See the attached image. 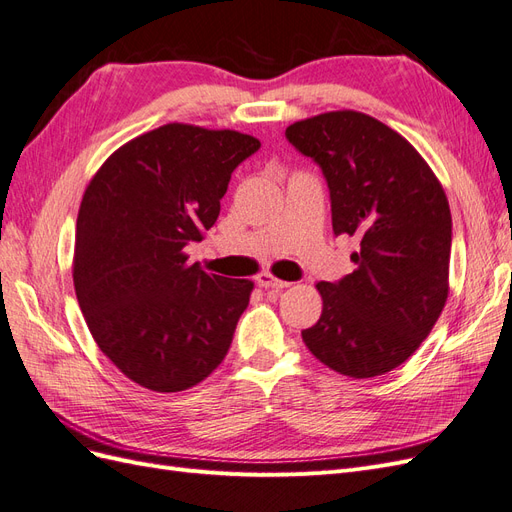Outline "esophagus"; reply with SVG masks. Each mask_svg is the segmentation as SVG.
I'll return each instance as SVG.
<instances>
[{
    "label": "esophagus",
    "mask_w": 512,
    "mask_h": 512,
    "mask_svg": "<svg viewBox=\"0 0 512 512\" xmlns=\"http://www.w3.org/2000/svg\"><path fill=\"white\" fill-rule=\"evenodd\" d=\"M256 284H258L260 288H265V290H280V288H286V286H288V282L277 280V277H273L271 273H260V275L256 277Z\"/></svg>",
    "instance_id": "esophagus-1"
}]
</instances>
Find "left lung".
Listing matches in <instances>:
<instances>
[{
	"instance_id": "left-lung-1",
	"label": "left lung",
	"mask_w": 512,
	"mask_h": 512,
	"mask_svg": "<svg viewBox=\"0 0 512 512\" xmlns=\"http://www.w3.org/2000/svg\"><path fill=\"white\" fill-rule=\"evenodd\" d=\"M329 185L333 232L359 239L356 269L320 282V320L301 331L320 363L350 378L399 367L423 344L448 297L453 222L440 181L382 121L333 111L286 128Z\"/></svg>"
}]
</instances>
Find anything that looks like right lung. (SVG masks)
Wrapping results in <instances>:
<instances>
[{"instance_id":"right-lung-1","label":"right lung","mask_w":512,"mask_h":512,"mask_svg":"<svg viewBox=\"0 0 512 512\" xmlns=\"http://www.w3.org/2000/svg\"><path fill=\"white\" fill-rule=\"evenodd\" d=\"M260 149L235 130L166 123L119 147L87 185L74 290L100 350L132 382L177 393L230 348L254 284L190 265L220 215L232 170Z\"/></svg>"}]
</instances>
